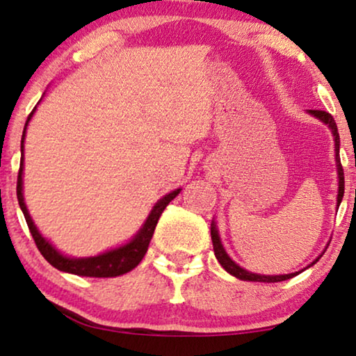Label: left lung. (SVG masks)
<instances>
[{"label":"left lung","mask_w":356,"mask_h":356,"mask_svg":"<svg viewBox=\"0 0 356 356\" xmlns=\"http://www.w3.org/2000/svg\"><path fill=\"white\" fill-rule=\"evenodd\" d=\"M308 113L311 116H314V118H318L323 121L324 124L329 126V129L332 131V136H334V144H335V167H337V178H339V194H337V209L340 206V202H342V197H343V189H345V179H343V168H342V163H340V155H339V150H340V138H339V131H337V124H335V121L332 118V115L327 113V111L324 110H308ZM211 236H212V245H213V252H216V257L217 261L220 262V266L225 269L228 274H232L233 277H236V279L240 280H248V282H264V284H274V282H284V280H289L291 277L298 275L301 270L298 272H293V274H284V275H261V274H254V272H250L246 269H243L241 266H238L235 261L232 259L230 256L227 254L225 248H223L222 241H220V235H218V230H217V223L212 220L211 223ZM329 246V245H327ZM325 252V250L323 251V254ZM319 254L316 259L311 262L308 267H311L316 262L319 261V257L323 256ZM306 267V269H308Z\"/></svg>","instance_id":"left-lung-1"}]
</instances>
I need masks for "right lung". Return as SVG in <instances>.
Here are the masks:
<instances>
[{"label":"right lung","mask_w":356,"mask_h":356,"mask_svg":"<svg viewBox=\"0 0 356 356\" xmlns=\"http://www.w3.org/2000/svg\"><path fill=\"white\" fill-rule=\"evenodd\" d=\"M42 100V99H40ZM37 106L32 110V113L29 115V118L26 121V126H24L22 131V139H21V167H19V175H17V201L19 206H21V211L26 217L27 227L32 233L33 241L38 248V251L42 252V256L50 262L53 267H56L58 270L61 272H67V274H74V275H82V277H116V275H123L126 272L133 270L136 266L143 261V257L147 252L149 243L152 240L154 230L157 227V222L162 212L165 211V207L168 206L170 202L173 201L175 197L178 196L181 188L175 189V191L165 194L162 199H159L155 202V206L152 207V211L145 218V222L143 223V227L139 228V232L131 238L128 243L121 245L118 248H113V250H108L105 252H100L97 256H90V257H70L65 256L63 252L56 250L55 246L51 245L50 240H47L45 236L38 232V228L33 223L31 213L27 211L26 202H24V181H22V175H24V140H26V131L29 126V121L32 120L33 113H35Z\"/></svg>","instance_id":"add662e5"}]
</instances>
